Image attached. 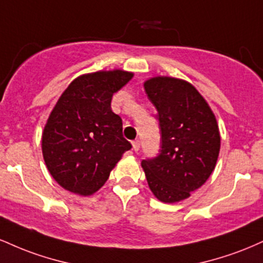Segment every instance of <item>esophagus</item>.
Listing matches in <instances>:
<instances>
[{
  "mask_svg": "<svg viewBox=\"0 0 263 263\" xmlns=\"http://www.w3.org/2000/svg\"><path fill=\"white\" fill-rule=\"evenodd\" d=\"M140 146H141V142L140 141H138V140L132 141V147H134L135 152H137V151L140 149Z\"/></svg>",
  "mask_w": 263,
  "mask_h": 263,
  "instance_id": "obj_1",
  "label": "esophagus"
}]
</instances>
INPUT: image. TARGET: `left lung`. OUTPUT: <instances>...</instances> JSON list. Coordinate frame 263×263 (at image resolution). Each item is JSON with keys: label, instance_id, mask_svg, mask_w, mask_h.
I'll return each instance as SVG.
<instances>
[{"label": "left lung", "instance_id": "8db88e82", "mask_svg": "<svg viewBox=\"0 0 263 263\" xmlns=\"http://www.w3.org/2000/svg\"><path fill=\"white\" fill-rule=\"evenodd\" d=\"M157 108L161 149L142 161L149 189L163 203L190 197L213 173L220 151V134L209 105L194 86L174 78L144 83Z\"/></svg>", "mask_w": 263, "mask_h": 263}]
</instances>
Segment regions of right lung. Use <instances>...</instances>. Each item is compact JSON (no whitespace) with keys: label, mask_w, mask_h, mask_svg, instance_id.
<instances>
[{"label":"right lung","mask_w":263,"mask_h":263,"mask_svg":"<svg viewBox=\"0 0 263 263\" xmlns=\"http://www.w3.org/2000/svg\"><path fill=\"white\" fill-rule=\"evenodd\" d=\"M122 70L81 75L54 106L42 137L48 171L59 185L91 195L131 143L122 135V120L111 110L112 95L132 79Z\"/></svg>","instance_id":"right-lung-1"}]
</instances>
